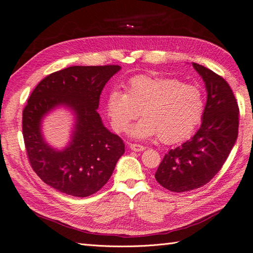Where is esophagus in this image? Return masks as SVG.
Returning a JSON list of instances; mask_svg holds the SVG:
<instances>
[{"label":"esophagus","mask_w":253,"mask_h":253,"mask_svg":"<svg viewBox=\"0 0 253 253\" xmlns=\"http://www.w3.org/2000/svg\"><path fill=\"white\" fill-rule=\"evenodd\" d=\"M129 148H131V150L134 151V152H141V151H143L145 149L143 145L136 144V143H133V144L129 145Z\"/></svg>","instance_id":"obj_1"}]
</instances>
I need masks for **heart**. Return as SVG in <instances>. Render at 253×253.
Instances as JSON below:
<instances>
[{"label": "heart", "mask_w": 253, "mask_h": 253, "mask_svg": "<svg viewBox=\"0 0 253 253\" xmlns=\"http://www.w3.org/2000/svg\"><path fill=\"white\" fill-rule=\"evenodd\" d=\"M106 111L114 128L126 131L141 114L143 117L129 129L134 139L159 135L167 143H176L194 132L204 114L200 88L177 79L137 76L126 91L114 89L108 96Z\"/></svg>", "instance_id": "heart-1"}]
</instances>
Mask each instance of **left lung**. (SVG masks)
Listing matches in <instances>:
<instances>
[{
	"label": "left lung",
	"instance_id": "left-lung-1",
	"mask_svg": "<svg viewBox=\"0 0 253 253\" xmlns=\"http://www.w3.org/2000/svg\"><path fill=\"white\" fill-rule=\"evenodd\" d=\"M192 66L207 91L201 127L190 140L168 152L155 173L160 185L177 193L208 183L225 164L239 133V106L229 84L209 68Z\"/></svg>",
	"mask_w": 253,
	"mask_h": 253
}]
</instances>
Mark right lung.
Returning <instances> with one entry per match:
<instances>
[{
	"mask_svg": "<svg viewBox=\"0 0 253 253\" xmlns=\"http://www.w3.org/2000/svg\"><path fill=\"white\" fill-rule=\"evenodd\" d=\"M119 65L70 66L44 78L23 111V137L29 163L51 188L86 197L100 190L125 153V143L110 132L97 112L101 91ZM58 108L73 115L71 137L62 149L44 139L42 121Z\"/></svg>",
	"mask_w": 253,
	"mask_h": 253,
	"instance_id": "obj_1",
	"label": "right lung"
}]
</instances>
